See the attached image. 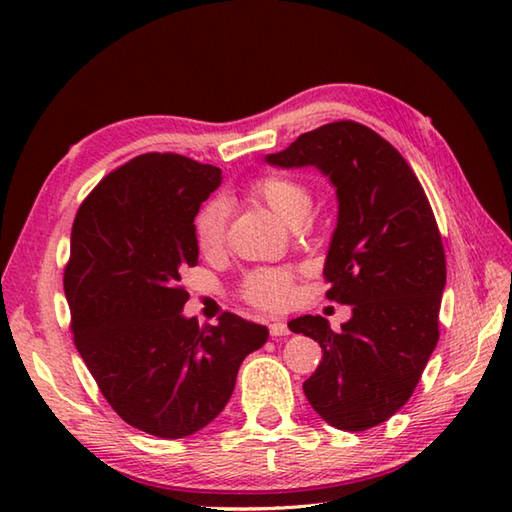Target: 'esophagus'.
I'll use <instances>...</instances> for the list:
<instances>
[{"mask_svg":"<svg viewBox=\"0 0 512 512\" xmlns=\"http://www.w3.org/2000/svg\"><path fill=\"white\" fill-rule=\"evenodd\" d=\"M268 330H270V336H288L290 334V328L284 321H273Z\"/></svg>","mask_w":512,"mask_h":512,"instance_id":"34e87169","label":"esophagus"}]
</instances>
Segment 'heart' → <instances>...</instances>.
I'll return each instance as SVG.
<instances>
[{
    "mask_svg": "<svg viewBox=\"0 0 512 512\" xmlns=\"http://www.w3.org/2000/svg\"><path fill=\"white\" fill-rule=\"evenodd\" d=\"M250 195L264 202L288 224L306 220L312 206L310 187L303 180L286 173H264L248 187ZM228 209L226 202L213 198L202 204L193 220V239L200 253L215 255L222 250L226 239ZM292 270L288 268H259L248 273L242 284V295L248 303L262 310H284L292 301Z\"/></svg>",
    "mask_w": 512,
    "mask_h": 512,
    "instance_id": "1",
    "label": "heart"
}]
</instances>
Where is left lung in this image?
<instances>
[{
	"label": "left lung",
	"mask_w": 512,
	"mask_h": 512,
	"mask_svg": "<svg viewBox=\"0 0 512 512\" xmlns=\"http://www.w3.org/2000/svg\"><path fill=\"white\" fill-rule=\"evenodd\" d=\"M266 162L312 165L336 187L325 297L352 306V319L334 332L306 314L288 328L321 345L317 372L303 383L312 409L336 429H372L411 398L440 339L447 259L436 215L407 160L361 123L312 129Z\"/></svg>",
	"instance_id": "1"
}]
</instances>
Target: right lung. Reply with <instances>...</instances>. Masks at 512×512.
<instances>
[{
    "label": "right lung",
    "instance_id": "obj_1",
    "mask_svg": "<svg viewBox=\"0 0 512 512\" xmlns=\"http://www.w3.org/2000/svg\"><path fill=\"white\" fill-rule=\"evenodd\" d=\"M222 171L180 154L136 156L76 211L63 290L74 345L127 424L184 438L220 416L244 358L268 328L224 312L184 319V268L198 264L193 220Z\"/></svg>",
    "mask_w": 512,
    "mask_h": 512
}]
</instances>
